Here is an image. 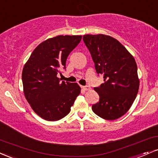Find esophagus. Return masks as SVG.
<instances>
[{
	"instance_id": "esophagus-1",
	"label": "esophagus",
	"mask_w": 158,
	"mask_h": 158,
	"mask_svg": "<svg viewBox=\"0 0 158 158\" xmlns=\"http://www.w3.org/2000/svg\"><path fill=\"white\" fill-rule=\"evenodd\" d=\"M82 89L83 90L87 91V90H90L91 89V87L89 86H82Z\"/></svg>"
}]
</instances>
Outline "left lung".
<instances>
[{
    "instance_id": "1",
    "label": "left lung",
    "mask_w": 158,
    "mask_h": 158,
    "mask_svg": "<svg viewBox=\"0 0 158 158\" xmlns=\"http://www.w3.org/2000/svg\"><path fill=\"white\" fill-rule=\"evenodd\" d=\"M98 74L104 83L94 88L99 101L92 111L105 120H113L128 112L138 92V67L134 57L115 38L106 35H84Z\"/></svg>"
}]
</instances>
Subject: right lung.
Listing matches in <instances>:
<instances>
[{
    "label": "right lung",
    "mask_w": 158,
    "mask_h": 158,
    "mask_svg": "<svg viewBox=\"0 0 158 158\" xmlns=\"http://www.w3.org/2000/svg\"><path fill=\"white\" fill-rule=\"evenodd\" d=\"M81 38V35H58L47 39L35 48L24 65V95L43 119L56 121L64 118L81 93L77 83L61 82L57 75L66 69L67 57Z\"/></svg>",
    "instance_id": "obj_1"
}]
</instances>
